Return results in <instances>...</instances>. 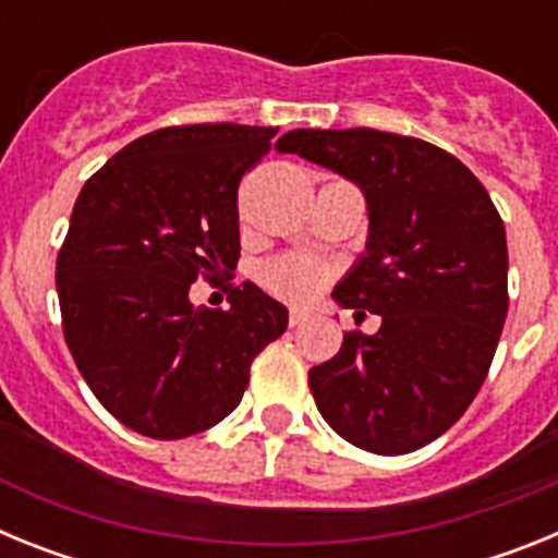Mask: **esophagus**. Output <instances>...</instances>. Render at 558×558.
<instances>
[{
  "label": "esophagus",
  "instance_id": "obj_1",
  "mask_svg": "<svg viewBox=\"0 0 558 558\" xmlns=\"http://www.w3.org/2000/svg\"><path fill=\"white\" fill-rule=\"evenodd\" d=\"M307 318H310L307 310H299V307L290 310V327H299V324H304Z\"/></svg>",
  "mask_w": 558,
  "mask_h": 558
}]
</instances>
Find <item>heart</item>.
<instances>
[{
    "instance_id": "heart-1",
    "label": "heart",
    "mask_w": 558,
    "mask_h": 558,
    "mask_svg": "<svg viewBox=\"0 0 558 558\" xmlns=\"http://www.w3.org/2000/svg\"><path fill=\"white\" fill-rule=\"evenodd\" d=\"M327 279L329 270L310 256H282L263 270L265 288L288 302H310Z\"/></svg>"
}]
</instances>
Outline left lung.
Instances as JSON below:
<instances>
[{
    "label": "left lung",
    "mask_w": 558,
    "mask_h": 558,
    "mask_svg": "<svg viewBox=\"0 0 558 558\" xmlns=\"http://www.w3.org/2000/svg\"><path fill=\"white\" fill-rule=\"evenodd\" d=\"M276 150L357 184L368 209L366 254L332 299L383 324L347 332L310 368L315 405L360 450L430 445L481 391L509 313L506 226L489 192L452 153L374 128H299Z\"/></svg>",
    "instance_id": "left-lung-1"
}]
</instances>
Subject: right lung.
<instances>
[{"label": "right lung", "mask_w": 558, "mask_h": 558, "mask_svg": "<svg viewBox=\"0 0 558 558\" xmlns=\"http://www.w3.org/2000/svg\"><path fill=\"white\" fill-rule=\"evenodd\" d=\"M279 128L175 125L140 136L83 184L56 284L63 338L111 416L150 438H186L229 416L251 363L288 310L245 282L229 310L190 284L240 259L236 186Z\"/></svg>", "instance_id": "obj_1"}]
</instances>
